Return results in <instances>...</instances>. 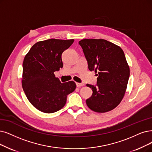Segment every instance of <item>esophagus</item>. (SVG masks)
<instances>
[{
	"mask_svg": "<svg viewBox=\"0 0 152 152\" xmlns=\"http://www.w3.org/2000/svg\"><path fill=\"white\" fill-rule=\"evenodd\" d=\"M76 86L77 87H82L83 86V83H76Z\"/></svg>",
	"mask_w": 152,
	"mask_h": 152,
	"instance_id": "34e87169",
	"label": "esophagus"
}]
</instances>
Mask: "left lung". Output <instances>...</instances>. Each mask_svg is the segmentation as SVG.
<instances>
[{
	"instance_id": "obj_1",
	"label": "left lung",
	"mask_w": 152,
	"mask_h": 152,
	"mask_svg": "<svg viewBox=\"0 0 152 152\" xmlns=\"http://www.w3.org/2000/svg\"><path fill=\"white\" fill-rule=\"evenodd\" d=\"M82 47L90 71L97 72L95 86L87 84L93 93L86 104L91 110L104 113L122 101L130 77L125 53L120 47L104 39H83Z\"/></svg>"
}]
</instances>
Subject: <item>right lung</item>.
I'll return each mask as SVG.
<instances>
[{
    "mask_svg": "<svg viewBox=\"0 0 152 152\" xmlns=\"http://www.w3.org/2000/svg\"><path fill=\"white\" fill-rule=\"evenodd\" d=\"M74 40L51 39L38 42L23 62L22 88L31 104L39 110L51 113L63 108L66 96L76 88L75 83H61L54 72L63 67L62 53Z\"/></svg>",
    "mask_w": 152,
    "mask_h": 152,
    "instance_id": "right-lung-1",
    "label": "right lung"
}]
</instances>
